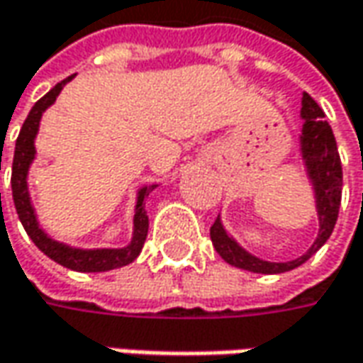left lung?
<instances>
[{"mask_svg":"<svg viewBox=\"0 0 363 363\" xmlns=\"http://www.w3.org/2000/svg\"><path fill=\"white\" fill-rule=\"evenodd\" d=\"M303 133H301V153L307 165L309 179L313 182L315 200H317V214H319V236L315 238L313 246L303 257L289 260V262H269L248 255L244 248L232 240L226 234L220 218L210 228V238L218 250V255L224 258L232 267H238L244 271L262 272V274H279V272L293 271L301 267L305 260L313 257L315 252L328 242V238L333 232V226L337 222L340 203H342V186L343 172L342 160L333 131L329 123L323 119L321 106L305 92L303 94Z\"/></svg>","mask_w":363,"mask_h":363,"instance_id":"obj_1","label":"left lung"}]
</instances>
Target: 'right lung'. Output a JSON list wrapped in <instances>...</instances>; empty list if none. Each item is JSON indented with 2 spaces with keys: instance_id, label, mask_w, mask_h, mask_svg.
I'll list each match as a JSON object with an SVG mask.
<instances>
[{
  "instance_id": "1",
  "label": "right lung",
  "mask_w": 363,
  "mask_h": 363,
  "mask_svg": "<svg viewBox=\"0 0 363 363\" xmlns=\"http://www.w3.org/2000/svg\"><path fill=\"white\" fill-rule=\"evenodd\" d=\"M72 80V77L64 78L62 82H58L50 92H46L30 111L28 119L23 121L21 131L16 141V151H13V165H11V194H13V203H16V212L20 216V222L28 232V236L32 238V242L46 255L54 262L62 264L66 269H72L78 272H105L119 269L133 262L139 257L143 244H145L147 230H149V218L145 212V196L149 191H153L155 186H149L139 191L137 198V206H135V218H133V240L129 246L125 248H101V250H82V248H70L62 242L52 240L46 232L40 228L38 220H35L34 208L30 202V194H28V169L30 163L34 161L35 147L34 139L38 127H40V119L42 113L48 108L56 96L60 94L62 86Z\"/></svg>"
}]
</instances>
